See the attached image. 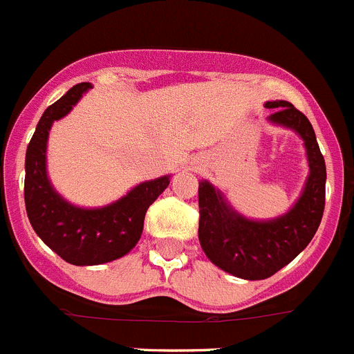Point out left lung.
Segmentation results:
<instances>
[{"label":"left lung","instance_id":"left-lung-1","mask_svg":"<svg viewBox=\"0 0 354 354\" xmlns=\"http://www.w3.org/2000/svg\"><path fill=\"white\" fill-rule=\"evenodd\" d=\"M276 109L268 122L297 132L304 141L308 175L295 206L274 220H249L229 206L207 180L198 183V240L216 267L241 279H267L288 265L315 236L326 204V162L306 116L290 102H268Z\"/></svg>","mask_w":354,"mask_h":354}]
</instances>
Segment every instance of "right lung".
<instances>
[{
    "label": "right lung",
    "instance_id": "add662e5",
    "mask_svg": "<svg viewBox=\"0 0 354 354\" xmlns=\"http://www.w3.org/2000/svg\"><path fill=\"white\" fill-rule=\"evenodd\" d=\"M91 87L89 82L77 84L44 111L25 159V204L33 231L64 261L80 267L109 263L131 252L143 232L147 209L170 184L168 175L147 180L96 209L73 206L53 189L46 174L48 134Z\"/></svg>",
    "mask_w": 354,
    "mask_h": 354
}]
</instances>
